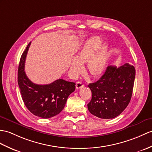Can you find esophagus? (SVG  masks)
<instances>
[{"mask_svg": "<svg viewBox=\"0 0 152 152\" xmlns=\"http://www.w3.org/2000/svg\"><path fill=\"white\" fill-rule=\"evenodd\" d=\"M83 87H84V85L80 82H77L76 84V87L77 89H81V88H82Z\"/></svg>", "mask_w": 152, "mask_h": 152, "instance_id": "34e87169", "label": "esophagus"}]
</instances>
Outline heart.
<instances>
[{
    "label": "heart",
    "instance_id": "1",
    "mask_svg": "<svg viewBox=\"0 0 152 152\" xmlns=\"http://www.w3.org/2000/svg\"><path fill=\"white\" fill-rule=\"evenodd\" d=\"M100 37H91L86 41L76 58L73 59L70 66L74 76L82 71L83 64L87 62V69L91 75L98 76L104 72L109 53V45L103 43Z\"/></svg>",
    "mask_w": 152,
    "mask_h": 152
}]
</instances>
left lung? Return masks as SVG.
I'll use <instances>...</instances> for the list:
<instances>
[{
	"instance_id": "obj_1",
	"label": "left lung",
	"mask_w": 152,
	"mask_h": 152,
	"mask_svg": "<svg viewBox=\"0 0 152 152\" xmlns=\"http://www.w3.org/2000/svg\"><path fill=\"white\" fill-rule=\"evenodd\" d=\"M135 77V67L129 63L118 68L108 66L99 80L88 86L92 92L88 110L103 119L118 116L131 100Z\"/></svg>"
}]
</instances>
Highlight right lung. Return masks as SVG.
<instances>
[{
    "mask_svg": "<svg viewBox=\"0 0 152 152\" xmlns=\"http://www.w3.org/2000/svg\"><path fill=\"white\" fill-rule=\"evenodd\" d=\"M30 43L20 59L18 85L24 104L31 113L39 117L49 118L58 115L64 108L69 95L75 90L76 83L59 79L50 84L33 83L24 72V63Z\"/></svg>",
    "mask_w": 152,
    "mask_h": 152,
    "instance_id": "add662e5",
    "label": "right lung"
}]
</instances>
